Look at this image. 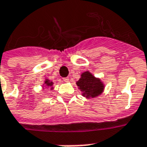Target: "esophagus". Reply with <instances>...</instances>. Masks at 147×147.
<instances>
[{
    "label": "esophagus",
    "instance_id": "1",
    "mask_svg": "<svg viewBox=\"0 0 147 147\" xmlns=\"http://www.w3.org/2000/svg\"><path fill=\"white\" fill-rule=\"evenodd\" d=\"M63 80H64V82H69V78H68V77H66V78H64V79H63Z\"/></svg>",
    "mask_w": 147,
    "mask_h": 147
}]
</instances>
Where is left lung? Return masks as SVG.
Returning <instances> with one entry per match:
<instances>
[{
    "label": "left lung",
    "instance_id": "1",
    "mask_svg": "<svg viewBox=\"0 0 147 147\" xmlns=\"http://www.w3.org/2000/svg\"><path fill=\"white\" fill-rule=\"evenodd\" d=\"M82 96L86 98H95L104 92L105 85L100 78H96L90 72L86 71L81 74L80 79L76 82Z\"/></svg>",
    "mask_w": 147,
    "mask_h": 147
}]
</instances>
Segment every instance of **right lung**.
I'll use <instances>...</instances> for the list:
<instances>
[{
  "instance_id": "right-lung-1",
  "label": "right lung",
  "mask_w": 147,
  "mask_h": 147,
  "mask_svg": "<svg viewBox=\"0 0 147 147\" xmlns=\"http://www.w3.org/2000/svg\"><path fill=\"white\" fill-rule=\"evenodd\" d=\"M53 86H54V82H51L49 79H45L44 82H43V84L42 85V88L43 90L46 89V88H50L51 90H53L54 88Z\"/></svg>"
}]
</instances>
